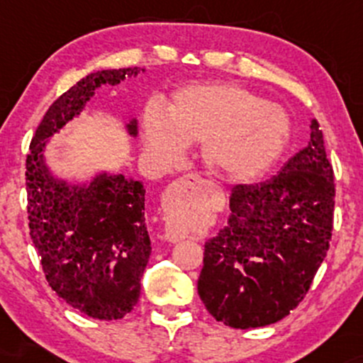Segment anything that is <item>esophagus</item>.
Wrapping results in <instances>:
<instances>
[{
  "instance_id": "1",
  "label": "esophagus",
  "mask_w": 363,
  "mask_h": 363,
  "mask_svg": "<svg viewBox=\"0 0 363 363\" xmlns=\"http://www.w3.org/2000/svg\"><path fill=\"white\" fill-rule=\"evenodd\" d=\"M191 177H198V176H191ZM165 234H167V237H170L172 240H176V232L170 228V223L167 222V227H165Z\"/></svg>"
}]
</instances>
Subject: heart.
I'll use <instances>...</instances> for the list:
<instances>
[{"mask_svg": "<svg viewBox=\"0 0 363 363\" xmlns=\"http://www.w3.org/2000/svg\"><path fill=\"white\" fill-rule=\"evenodd\" d=\"M143 133L147 150L164 164L176 162L186 143H201L203 160L211 172L249 181L281 155L290 121L280 106L237 83L208 82L179 89L165 114L148 106Z\"/></svg>", "mask_w": 363, "mask_h": 363, "instance_id": "1", "label": "heart"}]
</instances>
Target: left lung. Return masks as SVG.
Masks as SVG:
<instances>
[{
  "label": "left lung",
  "instance_id": "left-lung-1",
  "mask_svg": "<svg viewBox=\"0 0 363 363\" xmlns=\"http://www.w3.org/2000/svg\"><path fill=\"white\" fill-rule=\"evenodd\" d=\"M280 172L230 193L227 225L205 242L198 294L230 328L268 326L306 297L326 257L335 218V172L323 131Z\"/></svg>",
  "mask_w": 363,
  "mask_h": 363
}]
</instances>
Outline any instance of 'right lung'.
Returning a JSON list of instances; mask_svg holds the SVG:
<instances>
[{"label":"right lung","instance_id":"right-lung-1","mask_svg":"<svg viewBox=\"0 0 363 363\" xmlns=\"http://www.w3.org/2000/svg\"><path fill=\"white\" fill-rule=\"evenodd\" d=\"M140 68L102 69L74 83L51 104L25 162L30 239L49 286L91 319H121L138 303L152 245L145 223V189L124 176H102L68 187L49 176L44 141L78 114L101 85H116ZM136 135V123L129 124Z\"/></svg>","mask_w":363,"mask_h":363}]
</instances>
